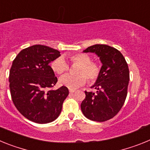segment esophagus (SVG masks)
<instances>
[{"label": "esophagus", "instance_id": "esophagus-1", "mask_svg": "<svg viewBox=\"0 0 150 150\" xmlns=\"http://www.w3.org/2000/svg\"><path fill=\"white\" fill-rule=\"evenodd\" d=\"M69 92H70L71 94H73V93H74V92H75V90H74V89H69Z\"/></svg>", "mask_w": 150, "mask_h": 150}]
</instances>
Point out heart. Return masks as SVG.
Wrapping results in <instances>:
<instances>
[{"label":"heart","mask_w":150,"mask_h":150,"mask_svg":"<svg viewBox=\"0 0 150 150\" xmlns=\"http://www.w3.org/2000/svg\"><path fill=\"white\" fill-rule=\"evenodd\" d=\"M69 59L72 63L79 64L76 73L77 75H64L60 78L61 85L68 88H79L86 83L87 78L89 83H94L100 76L101 68L98 64L91 62V58L87 54L76 53L69 55ZM52 71L56 74L62 75L67 72L69 65L62 56L59 57L51 63Z\"/></svg>","instance_id":"1"}]
</instances>
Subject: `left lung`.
Masks as SVG:
<instances>
[{"mask_svg":"<svg viewBox=\"0 0 150 150\" xmlns=\"http://www.w3.org/2000/svg\"><path fill=\"white\" fill-rule=\"evenodd\" d=\"M83 52L96 54L102 67L100 76L91 86L96 92L85 91L82 112L92 121H107L120 112L126 98L129 83L128 64L119 50L107 45L95 44Z\"/></svg>","mask_w":150,"mask_h":150,"instance_id":"left-lung-1","label":"left lung"}]
</instances>
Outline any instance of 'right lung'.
Returning <instances> with one entry per match:
<instances>
[{"mask_svg": "<svg viewBox=\"0 0 150 150\" xmlns=\"http://www.w3.org/2000/svg\"><path fill=\"white\" fill-rule=\"evenodd\" d=\"M60 55V52L51 47L34 45L22 50L13 60L9 76L12 100L30 121L45 124L60 115L68 88L48 90L58 81L50 63Z\"/></svg>", "mask_w": 150, "mask_h": 150, "instance_id": "1", "label": "right lung"}]
</instances>
